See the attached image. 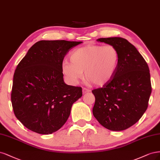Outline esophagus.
<instances>
[{
    "instance_id": "34e87169",
    "label": "esophagus",
    "mask_w": 160,
    "mask_h": 160,
    "mask_svg": "<svg viewBox=\"0 0 160 160\" xmlns=\"http://www.w3.org/2000/svg\"><path fill=\"white\" fill-rule=\"evenodd\" d=\"M90 92V90H89V89H87V88H83V90H82V93L83 94H86V93H87V92Z\"/></svg>"
}]
</instances>
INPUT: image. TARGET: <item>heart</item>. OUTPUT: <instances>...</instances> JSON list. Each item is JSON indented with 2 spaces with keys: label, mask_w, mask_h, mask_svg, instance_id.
Returning <instances> with one entry per match:
<instances>
[{
  "label": "heart",
  "mask_w": 160,
  "mask_h": 160,
  "mask_svg": "<svg viewBox=\"0 0 160 160\" xmlns=\"http://www.w3.org/2000/svg\"><path fill=\"white\" fill-rule=\"evenodd\" d=\"M70 62H65L62 72L70 83L76 84L83 77L96 86H103L115 75L120 54L112 45H87L71 53Z\"/></svg>",
  "instance_id": "b5f03b06"
}]
</instances>
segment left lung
Instances as JSON below:
<instances>
[{"label": "left lung", "instance_id": "8db88e82", "mask_svg": "<svg viewBox=\"0 0 160 160\" xmlns=\"http://www.w3.org/2000/svg\"><path fill=\"white\" fill-rule=\"evenodd\" d=\"M98 42L114 46L120 62L114 77L102 88L92 90L93 115L112 131H122L140 119L148 108L152 85L149 67L134 46L121 37L102 38Z\"/></svg>", "mask_w": 160, "mask_h": 160}]
</instances>
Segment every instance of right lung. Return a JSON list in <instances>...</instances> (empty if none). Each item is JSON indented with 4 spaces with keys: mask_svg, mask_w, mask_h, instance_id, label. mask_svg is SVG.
I'll return each mask as SVG.
<instances>
[{
    "mask_svg": "<svg viewBox=\"0 0 160 160\" xmlns=\"http://www.w3.org/2000/svg\"><path fill=\"white\" fill-rule=\"evenodd\" d=\"M82 42L40 40L15 70L11 93L14 113L30 130L50 134L62 126L82 88L66 84L62 66L69 50Z\"/></svg>",
    "mask_w": 160,
    "mask_h": 160,
    "instance_id": "right-lung-1",
    "label": "right lung"
}]
</instances>
